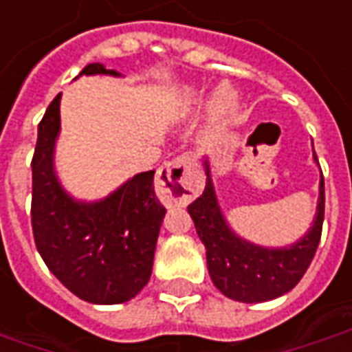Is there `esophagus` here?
Masks as SVG:
<instances>
[{
  "label": "esophagus",
  "mask_w": 352,
  "mask_h": 352,
  "mask_svg": "<svg viewBox=\"0 0 352 352\" xmlns=\"http://www.w3.org/2000/svg\"><path fill=\"white\" fill-rule=\"evenodd\" d=\"M195 157L190 154L173 157L160 167L156 177V192L166 204H186L196 192L192 173Z\"/></svg>",
  "instance_id": "1"
}]
</instances>
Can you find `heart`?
<instances>
[{
    "instance_id": "1",
    "label": "heart",
    "mask_w": 352,
    "mask_h": 352,
    "mask_svg": "<svg viewBox=\"0 0 352 352\" xmlns=\"http://www.w3.org/2000/svg\"><path fill=\"white\" fill-rule=\"evenodd\" d=\"M200 100H202V94H200V92H196V90L185 92V104H198ZM233 107H235V94H233L229 88H221V90L217 92L216 100H214V109H216V113H219V116H227V113L233 111Z\"/></svg>"
}]
</instances>
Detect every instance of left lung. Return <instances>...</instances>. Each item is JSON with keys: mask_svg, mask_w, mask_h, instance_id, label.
I'll return each instance as SVG.
<instances>
[{"mask_svg": "<svg viewBox=\"0 0 352 352\" xmlns=\"http://www.w3.org/2000/svg\"><path fill=\"white\" fill-rule=\"evenodd\" d=\"M324 206L326 192L322 175L314 226L296 245L277 250L250 245L227 227L217 206L210 175L202 196L188 206V214L195 221L200 241L206 246L208 272L214 285L233 300L264 302L285 295L302 279L320 245Z\"/></svg>", "mask_w": 352, "mask_h": 352, "instance_id": "1", "label": "left lung"}]
</instances>
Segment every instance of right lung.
<instances>
[{"label": "right lung", "instance_id": "obj_1", "mask_svg": "<svg viewBox=\"0 0 352 352\" xmlns=\"http://www.w3.org/2000/svg\"><path fill=\"white\" fill-rule=\"evenodd\" d=\"M80 75H117L90 63ZM57 94L38 125L32 156V233L50 272L82 300L119 305L148 283L166 208L154 190V171L133 177L113 195L80 204L54 175V144L59 133Z\"/></svg>", "mask_w": 352, "mask_h": 352}]
</instances>
